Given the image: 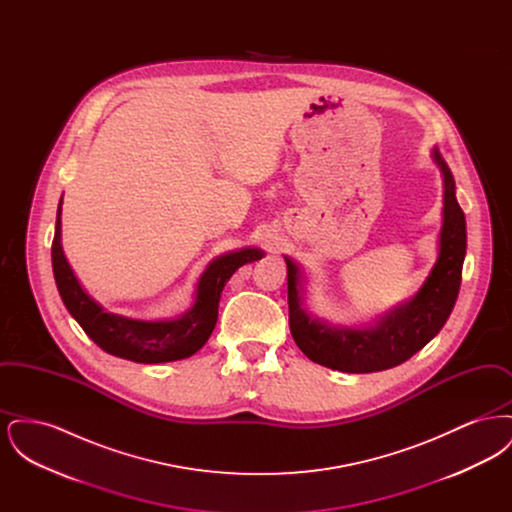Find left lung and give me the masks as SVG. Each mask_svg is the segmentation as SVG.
<instances>
[{
	"label": "left lung",
	"mask_w": 512,
	"mask_h": 512,
	"mask_svg": "<svg viewBox=\"0 0 512 512\" xmlns=\"http://www.w3.org/2000/svg\"><path fill=\"white\" fill-rule=\"evenodd\" d=\"M432 161L443 178L438 259L413 299L393 307L372 324L338 326L307 311L303 303L305 274L295 261L284 257L288 265L290 330L297 347L313 363L351 374L388 370L411 359L438 336L447 322L461 288L466 220L455 195V178L438 147L432 149Z\"/></svg>",
	"instance_id": "left-lung-1"
}]
</instances>
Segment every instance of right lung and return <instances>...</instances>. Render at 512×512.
Wrapping results in <instances>:
<instances>
[{"instance_id":"right-lung-1","label":"right lung","mask_w":512,"mask_h":512,"mask_svg":"<svg viewBox=\"0 0 512 512\" xmlns=\"http://www.w3.org/2000/svg\"><path fill=\"white\" fill-rule=\"evenodd\" d=\"M61 205L57 207L51 265L59 295L82 330L109 355L126 361L155 365L171 363L197 353L215 330L220 293L230 276L247 263L265 257L259 247H242L213 259L195 284L194 303L180 317L142 320L109 313L78 282L61 244Z\"/></svg>"}]
</instances>
